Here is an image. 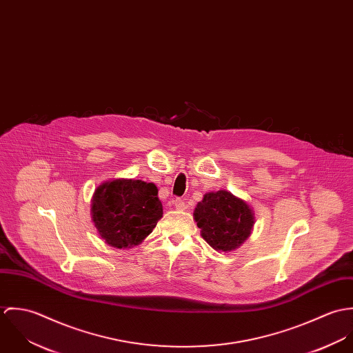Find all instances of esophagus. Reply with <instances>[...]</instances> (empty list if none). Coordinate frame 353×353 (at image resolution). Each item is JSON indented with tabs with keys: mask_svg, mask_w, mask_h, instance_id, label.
<instances>
[{
	"mask_svg": "<svg viewBox=\"0 0 353 353\" xmlns=\"http://www.w3.org/2000/svg\"><path fill=\"white\" fill-rule=\"evenodd\" d=\"M172 203H174V206H175L176 210H183V209L186 208L185 202H183V200H181V199H175V200L172 201Z\"/></svg>",
	"mask_w": 353,
	"mask_h": 353,
	"instance_id": "esophagus-1",
	"label": "esophagus"
}]
</instances>
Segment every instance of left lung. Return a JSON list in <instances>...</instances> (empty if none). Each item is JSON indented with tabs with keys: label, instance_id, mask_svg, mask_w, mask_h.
Here are the masks:
<instances>
[{
	"label": "left lung",
	"instance_id": "8db88e82",
	"mask_svg": "<svg viewBox=\"0 0 353 353\" xmlns=\"http://www.w3.org/2000/svg\"><path fill=\"white\" fill-rule=\"evenodd\" d=\"M194 220L205 242L216 252L239 249L252 235V206L228 190L209 192L194 209Z\"/></svg>",
	"mask_w": 353,
	"mask_h": 353
}]
</instances>
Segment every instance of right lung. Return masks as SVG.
Wrapping results in <instances>:
<instances>
[{"instance_id": "right-lung-1", "label": "right lung", "mask_w": 353, "mask_h": 353, "mask_svg": "<svg viewBox=\"0 0 353 353\" xmlns=\"http://www.w3.org/2000/svg\"><path fill=\"white\" fill-rule=\"evenodd\" d=\"M157 192L154 183L141 179L101 183L92 197L91 216L101 239L114 249L140 245L163 217Z\"/></svg>"}]
</instances>
